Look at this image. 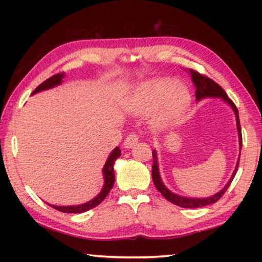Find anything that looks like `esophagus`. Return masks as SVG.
Listing matches in <instances>:
<instances>
[{
	"instance_id": "34e87169",
	"label": "esophagus",
	"mask_w": 262,
	"mask_h": 262,
	"mask_svg": "<svg viewBox=\"0 0 262 262\" xmlns=\"http://www.w3.org/2000/svg\"><path fill=\"white\" fill-rule=\"evenodd\" d=\"M137 140H139V136H137L135 133H132V134L128 135L125 139V142H123V147L127 149H130L132 147H134V144L136 143Z\"/></svg>"
}]
</instances>
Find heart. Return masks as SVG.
Masks as SVG:
<instances>
[{
    "label": "heart",
    "mask_w": 262,
    "mask_h": 262,
    "mask_svg": "<svg viewBox=\"0 0 262 262\" xmlns=\"http://www.w3.org/2000/svg\"><path fill=\"white\" fill-rule=\"evenodd\" d=\"M190 104L187 86L172 78H157L142 84L132 97V108L137 114H147L162 105L155 125L165 127L179 120Z\"/></svg>",
    "instance_id": "1"
}]
</instances>
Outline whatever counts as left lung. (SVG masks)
Segmentation results:
<instances>
[{
    "label": "left lung",
    "mask_w": 262,
    "mask_h": 262,
    "mask_svg": "<svg viewBox=\"0 0 262 262\" xmlns=\"http://www.w3.org/2000/svg\"><path fill=\"white\" fill-rule=\"evenodd\" d=\"M189 73H190V76H192V81L194 82V85H195V88H196V91H195V98H196L198 101L203 99V98H208V97H219V98L223 99L225 103L231 106V108L233 110L234 114H236L239 145H241V149H242V142H243L242 141V128H241V122H239V114H238V110L236 107V105H234L233 101L229 98L228 95L225 94V91L223 90V89H222L216 82L212 81V79L205 76V75H201L200 73L195 72V70H193V69H189ZM239 156H241V154H239ZM152 161H154L152 180H154L155 186H156L157 190L163 195L164 198L166 199L167 201H170L173 203V205H177V206L183 207V208H200V207L212 205V203L219 201L220 199L223 196V194L227 192V189L229 188L230 184L232 183L234 176H236V173H237L238 165H239V159H238L236 168H234L231 178H230L227 185H225L223 189H221L220 192H217L216 194L211 195V196H208V198H186V196H181V195L171 192V190L166 188V186L163 184L161 174H159L157 154L155 150L152 151Z\"/></svg>",
    "instance_id": "8db88e82"
}]
</instances>
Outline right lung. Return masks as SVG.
Listing matches in <instances>:
<instances>
[{"instance_id": "right-lung-1", "label": "right lung", "mask_w": 262, "mask_h": 262, "mask_svg": "<svg viewBox=\"0 0 262 262\" xmlns=\"http://www.w3.org/2000/svg\"><path fill=\"white\" fill-rule=\"evenodd\" d=\"M66 76L64 73H59L54 75V76L50 77L48 79H46L45 82H42L40 85H38L35 88V90L32 92V95L38 94V92L43 91V90H48V89H52L56 85H60L62 83V79ZM121 151L119 147L114 148V150L110 154V156L106 161L105 165L103 167V176H104V186L103 189L100 190V193L97 195L96 198L92 199V200L88 201L83 205H78V206H52L51 207L54 208V209L62 211V212H68V214H79V212H84L92 209L99 205V203L104 200V199L107 196V194L110 193V190L112 189L113 185H114V162L117 161V158L120 157Z\"/></svg>"}]
</instances>
